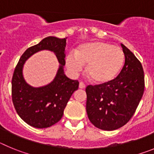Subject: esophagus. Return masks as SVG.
<instances>
[{"label": "esophagus", "mask_w": 154, "mask_h": 154, "mask_svg": "<svg viewBox=\"0 0 154 154\" xmlns=\"http://www.w3.org/2000/svg\"><path fill=\"white\" fill-rule=\"evenodd\" d=\"M79 87V89H85V85L83 83V82H80Z\"/></svg>", "instance_id": "obj_1"}]
</instances>
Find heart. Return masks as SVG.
Listing matches in <instances>:
<instances>
[{
    "label": "heart",
    "instance_id": "1",
    "mask_svg": "<svg viewBox=\"0 0 154 154\" xmlns=\"http://www.w3.org/2000/svg\"><path fill=\"white\" fill-rule=\"evenodd\" d=\"M74 58L69 55L65 65L70 72L78 74L86 65L85 73L91 82L106 84L113 81L124 65L125 55L118 46L103 42H92L80 45L74 51Z\"/></svg>",
    "mask_w": 154,
    "mask_h": 154
}]
</instances>
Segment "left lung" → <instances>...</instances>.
<instances>
[{
	"mask_svg": "<svg viewBox=\"0 0 154 154\" xmlns=\"http://www.w3.org/2000/svg\"><path fill=\"white\" fill-rule=\"evenodd\" d=\"M125 63L119 75L109 83L88 85L86 112L100 130H117L129 122L143 95L144 72L140 62L121 44Z\"/></svg>",
	"mask_w": 154,
	"mask_h": 154,
	"instance_id": "8db88e82",
	"label": "left lung"
}]
</instances>
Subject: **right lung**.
<instances>
[{
	"label": "right lung",
	"mask_w": 154,
	"mask_h": 154,
	"mask_svg": "<svg viewBox=\"0 0 154 154\" xmlns=\"http://www.w3.org/2000/svg\"><path fill=\"white\" fill-rule=\"evenodd\" d=\"M66 38L47 37L38 44L28 48L19 59L11 81L12 101L18 116L26 123L35 128H47L62 119L69 99L79 88L77 80L65 75ZM48 50L55 53L60 64L55 79L49 84L33 87L24 80L23 64L36 52Z\"/></svg>",
	"instance_id": "1"
}]
</instances>
